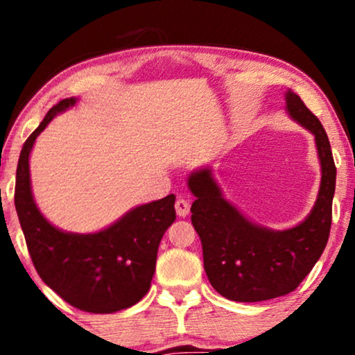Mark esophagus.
Here are the masks:
<instances>
[{
  "mask_svg": "<svg viewBox=\"0 0 355 355\" xmlns=\"http://www.w3.org/2000/svg\"><path fill=\"white\" fill-rule=\"evenodd\" d=\"M189 210H191V202L187 200V198L184 197H179L176 200V213L181 218L187 216L189 215Z\"/></svg>",
  "mask_w": 355,
  "mask_h": 355,
  "instance_id": "1",
  "label": "esophagus"
}]
</instances>
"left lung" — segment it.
<instances>
[{
	"label": "left lung",
	"instance_id": "1",
	"mask_svg": "<svg viewBox=\"0 0 355 355\" xmlns=\"http://www.w3.org/2000/svg\"><path fill=\"white\" fill-rule=\"evenodd\" d=\"M286 113L315 137L322 169L317 200L299 225L271 230L247 218L223 193L211 166L187 176L193 193L192 225L200 236L203 266L213 288L236 302H260L297 288L322 257L331 230L336 166L322 123L288 89Z\"/></svg>",
	"mask_w": 355,
	"mask_h": 355
}]
</instances>
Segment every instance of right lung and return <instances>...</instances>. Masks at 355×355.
I'll list each match as a JSON object with an SVG mask.
<instances>
[{
	"label": "right lung",
	"mask_w": 355,
	"mask_h": 355,
	"mask_svg": "<svg viewBox=\"0 0 355 355\" xmlns=\"http://www.w3.org/2000/svg\"><path fill=\"white\" fill-rule=\"evenodd\" d=\"M79 98L61 100L24 144L16 173L14 203L28 254L46 286L92 313L129 309L148 293L162 237L176 220V196L137 205L95 232L62 231L37 207L31 181V153L53 118L76 106Z\"/></svg>",
	"instance_id": "obj_1"
}]
</instances>
